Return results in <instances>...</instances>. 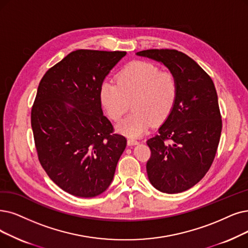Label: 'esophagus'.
<instances>
[{
	"label": "esophagus",
	"mask_w": 248,
	"mask_h": 248,
	"mask_svg": "<svg viewBox=\"0 0 248 248\" xmlns=\"http://www.w3.org/2000/svg\"><path fill=\"white\" fill-rule=\"evenodd\" d=\"M127 143H128V145H135V144L140 143V141H137V140H133V138H129V140H127Z\"/></svg>",
	"instance_id": "obj_1"
}]
</instances>
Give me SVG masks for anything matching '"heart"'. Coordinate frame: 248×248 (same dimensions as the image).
I'll return each mask as SVG.
<instances>
[{
	"label": "heart",
	"mask_w": 248,
	"mask_h": 248,
	"mask_svg": "<svg viewBox=\"0 0 248 248\" xmlns=\"http://www.w3.org/2000/svg\"><path fill=\"white\" fill-rule=\"evenodd\" d=\"M178 94L179 83L175 74L144 61L129 63L119 72L117 82L105 81L101 86L102 104L115 121L133 101L134 112L117 124L119 132L130 137L142 135L153 122H165L174 110Z\"/></svg>",
	"instance_id": "obj_1"
}]
</instances>
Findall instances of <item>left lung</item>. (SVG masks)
<instances>
[{
	"instance_id": "left-lung-1",
	"label": "left lung",
	"mask_w": 248,
	"mask_h": 248,
	"mask_svg": "<svg viewBox=\"0 0 248 248\" xmlns=\"http://www.w3.org/2000/svg\"><path fill=\"white\" fill-rule=\"evenodd\" d=\"M137 55L163 63L178 79L172 114L146 141L151 150L146 172L155 189L183 192L210 170L219 145L222 117L215 84L199 64L176 49H145Z\"/></svg>"
}]
</instances>
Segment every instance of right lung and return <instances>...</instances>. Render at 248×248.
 <instances>
[{
  "instance_id": "1",
  "label": "right lung",
  "mask_w": 248,
  "mask_h": 248,
  "mask_svg": "<svg viewBox=\"0 0 248 248\" xmlns=\"http://www.w3.org/2000/svg\"><path fill=\"white\" fill-rule=\"evenodd\" d=\"M125 55L77 49L49 68L38 84L31 108L38 161L47 176L72 195L103 193L126 147L127 140L114 132L101 104L104 79Z\"/></svg>"
}]
</instances>
